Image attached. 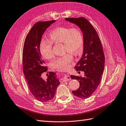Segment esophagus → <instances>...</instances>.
I'll list each match as a JSON object with an SVG mask.
<instances>
[{"label": "esophagus", "mask_w": 126, "mask_h": 126, "mask_svg": "<svg viewBox=\"0 0 126 126\" xmlns=\"http://www.w3.org/2000/svg\"><path fill=\"white\" fill-rule=\"evenodd\" d=\"M70 79H71L68 75H64L63 77V79H62V82H64V81H69Z\"/></svg>", "instance_id": "1"}]
</instances>
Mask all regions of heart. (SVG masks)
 Wrapping results in <instances>:
<instances>
[{"label":"heart","mask_w":126,"mask_h":126,"mask_svg":"<svg viewBox=\"0 0 126 126\" xmlns=\"http://www.w3.org/2000/svg\"><path fill=\"white\" fill-rule=\"evenodd\" d=\"M49 35V40H42L40 42L41 54L46 59H51L53 57L52 43H63V52L68 53L56 57L51 65L58 70L67 69L73 60L71 55L78 56L82 53L84 39L81 30L77 27H59L51 31Z\"/></svg>","instance_id":"heart-1"}]
</instances>
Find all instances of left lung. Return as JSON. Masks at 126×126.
I'll return each instance as SVG.
<instances>
[{"mask_svg": "<svg viewBox=\"0 0 126 126\" xmlns=\"http://www.w3.org/2000/svg\"><path fill=\"white\" fill-rule=\"evenodd\" d=\"M65 19L77 25L83 33V53L75 69L84 71V77L71 75L70 77L79 80L80 84L77 90L72 91L73 94L85 99L92 95L101 82L105 63L103 47L96 31L87 19L83 17Z\"/></svg>", "mask_w": 126, "mask_h": 126, "instance_id": "obj_1", "label": "left lung"}]
</instances>
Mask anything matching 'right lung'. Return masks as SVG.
<instances>
[{"mask_svg":"<svg viewBox=\"0 0 126 126\" xmlns=\"http://www.w3.org/2000/svg\"><path fill=\"white\" fill-rule=\"evenodd\" d=\"M53 21L35 23L27 35L23 50V69L29 90L37 100L46 102L55 96L57 87L60 84L56 74L49 72L47 79L42 75L47 71L40 51V44L43 33Z\"/></svg>","mask_w":126,"mask_h":126,"instance_id":"obj_1","label":"right lung"}]
</instances>
